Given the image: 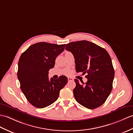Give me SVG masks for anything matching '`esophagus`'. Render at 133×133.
Returning <instances> with one entry per match:
<instances>
[{
    "label": "esophagus",
    "mask_w": 133,
    "mask_h": 133,
    "mask_svg": "<svg viewBox=\"0 0 133 133\" xmlns=\"http://www.w3.org/2000/svg\"><path fill=\"white\" fill-rule=\"evenodd\" d=\"M74 80L72 78H68V81L69 82H71V81H73Z\"/></svg>",
    "instance_id": "1"
}]
</instances>
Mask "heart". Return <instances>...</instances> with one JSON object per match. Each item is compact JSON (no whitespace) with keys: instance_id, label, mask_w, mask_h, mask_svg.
Instances as JSON below:
<instances>
[{"instance_id":"heart-1","label":"heart","mask_w":133,"mask_h":133,"mask_svg":"<svg viewBox=\"0 0 133 133\" xmlns=\"http://www.w3.org/2000/svg\"><path fill=\"white\" fill-rule=\"evenodd\" d=\"M68 73H69V72H68Z\"/></svg>"}]
</instances>
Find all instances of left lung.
<instances>
[{
	"instance_id": "obj_1",
	"label": "left lung",
	"mask_w": 133,
	"mask_h": 133,
	"mask_svg": "<svg viewBox=\"0 0 133 133\" xmlns=\"http://www.w3.org/2000/svg\"><path fill=\"white\" fill-rule=\"evenodd\" d=\"M65 49L75 58L77 72L85 73L87 82L83 84L75 79L74 96L82 106L93 109L103 105L112 89L115 70L105 49L85 40L67 44Z\"/></svg>"
}]
</instances>
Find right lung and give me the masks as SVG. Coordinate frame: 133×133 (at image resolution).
Returning <instances> with one entry per match:
<instances>
[{
  "mask_svg": "<svg viewBox=\"0 0 133 133\" xmlns=\"http://www.w3.org/2000/svg\"><path fill=\"white\" fill-rule=\"evenodd\" d=\"M65 45L38 42L30 46L20 57L17 78L20 88L28 101L37 108L54 103L68 82L63 75L50 81L48 77L49 70L54 67L55 59Z\"/></svg>",
  "mask_w": 133,
  "mask_h": 133,
  "instance_id": "add662e5",
  "label": "right lung"
}]
</instances>
